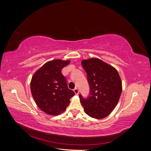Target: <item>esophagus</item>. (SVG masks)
<instances>
[{
	"mask_svg": "<svg viewBox=\"0 0 151 151\" xmlns=\"http://www.w3.org/2000/svg\"><path fill=\"white\" fill-rule=\"evenodd\" d=\"M74 93H76V94H79V89H78V88H75L74 89Z\"/></svg>",
	"mask_w": 151,
	"mask_h": 151,
	"instance_id": "34e87169",
	"label": "esophagus"
}]
</instances>
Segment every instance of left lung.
Here are the masks:
<instances>
[{"label":"left lung","instance_id":"8db88e82","mask_svg":"<svg viewBox=\"0 0 151 151\" xmlns=\"http://www.w3.org/2000/svg\"><path fill=\"white\" fill-rule=\"evenodd\" d=\"M87 74L89 93L79 96L89 116L101 119L115 108L122 93V81L117 70L100 59L93 58L81 62Z\"/></svg>","mask_w":151,"mask_h":151}]
</instances>
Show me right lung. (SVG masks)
Masks as SVG:
<instances>
[{
    "mask_svg": "<svg viewBox=\"0 0 151 151\" xmlns=\"http://www.w3.org/2000/svg\"><path fill=\"white\" fill-rule=\"evenodd\" d=\"M70 61L53 60L44 64L32 77L31 91L37 106L48 115H58L64 111L75 95L68 89L61 70Z\"/></svg>",
    "mask_w": 151,
    "mask_h": 151,
    "instance_id": "obj_1",
    "label": "right lung"
}]
</instances>
